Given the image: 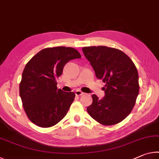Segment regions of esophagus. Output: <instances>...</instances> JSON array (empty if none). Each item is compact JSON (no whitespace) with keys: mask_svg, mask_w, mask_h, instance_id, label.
Instances as JSON below:
<instances>
[{"mask_svg":"<svg viewBox=\"0 0 159 159\" xmlns=\"http://www.w3.org/2000/svg\"><path fill=\"white\" fill-rule=\"evenodd\" d=\"M75 94H76V96H80V95H83V93L82 92V91H80L79 90H77L76 92H75Z\"/></svg>","mask_w":159,"mask_h":159,"instance_id":"esophagus-1","label":"esophagus"}]
</instances>
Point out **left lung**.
<instances>
[{"mask_svg":"<svg viewBox=\"0 0 159 159\" xmlns=\"http://www.w3.org/2000/svg\"><path fill=\"white\" fill-rule=\"evenodd\" d=\"M82 50L96 77L106 83L103 98L92 95L93 103L87 107L88 114L100 124H117L130 114L138 98L139 86L136 66L127 55L116 48L92 46Z\"/></svg>","mask_w":159,"mask_h":159,"instance_id":"1","label":"left lung"}]
</instances>
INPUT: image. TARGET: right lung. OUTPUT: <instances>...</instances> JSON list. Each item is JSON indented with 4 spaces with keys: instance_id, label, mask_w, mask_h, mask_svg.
I'll list each match as a JSON object with an SVG mask.
<instances>
[{
    "instance_id": "obj_1",
    "label": "right lung",
    "mask_w": 159,
    "mask_h": 159,
    "mask_svg": "<svg viewBox=\"0 0 159 159\" xmlns=\"http://www.w3.org/2000/svg\"><path fill=\"white\" fill-rule=\"evenodd\" d=\"M80 57L73 48H48L38 52L26 64L20 95L26 115L35 125L52 127L65 116L75 93L57 89L56 80L69 61Z\"/></svg>"
}]
</instances>
